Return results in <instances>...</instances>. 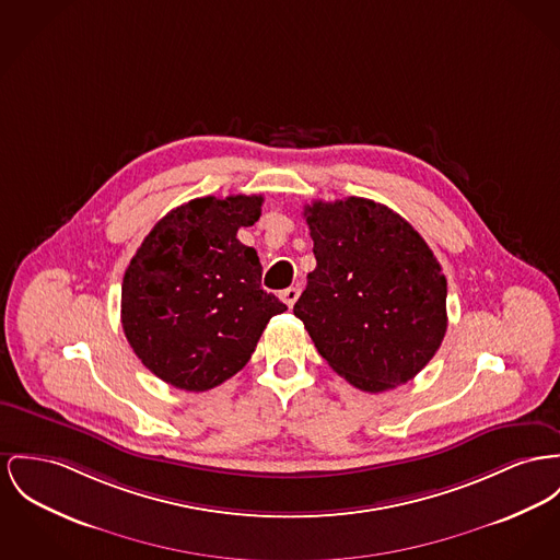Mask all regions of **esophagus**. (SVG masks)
I'll use <instances>...</instances> for the list:
<instances>
[{
    "instance_id": "obj_1",
    "label": "esophagus",
    "mask_w": 560,
    "mask_h": 560,
    "mask_svg": "<svg viewBox=\"0 0 560 560\" xmlns=\"http://www.w3.org/2000/svg\"><path fill=\"white\" fill-rule=\"evenodd\" d=\"M280 298H282V301H284L289 307H293V305H295V301L299 299L298 287H289V289H284V291L280 293Z\"/></svg>"
}]
</instances>
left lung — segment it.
Here are the masks:
<instances>
[{
  "mask_svg": "<svg viewBox=\"0 0 560 560\" xmlns=\"http://www.w3.org/2000/svg\"><path fill=\"white\" fill-rule=\"evenodd\" d=\"M316 269L293 312L320 357L365 393L406 384L446 336V276L406 219L363 197L303 208Z\"/></svg>",
  "mask_w": 560,
  "mask_h": 560,
  "instance_id": "8db88e82",
  "label": "left lung"
}]
</instances>
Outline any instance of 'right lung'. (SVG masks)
Returning a JSON list of instances; mask_svg holds the SVG:
<instances>
[{"label": "right lung", "instance_id": "right-lung-1", "mask_svg": "<svg viewBox=\"0 0 560 560\" xmlns=\"http://www.w3.org/2000/svg\"><path fill=\"white\" fill-rule=\"evenodd\" d=\"M261 195L199 197L152 226L122 278V331L150 372L201 393L240 372L287 305L261 289L257 250L237 240Z\"/></svg>", "mask_w": 560, "mask_h": 560}]
</instances>
